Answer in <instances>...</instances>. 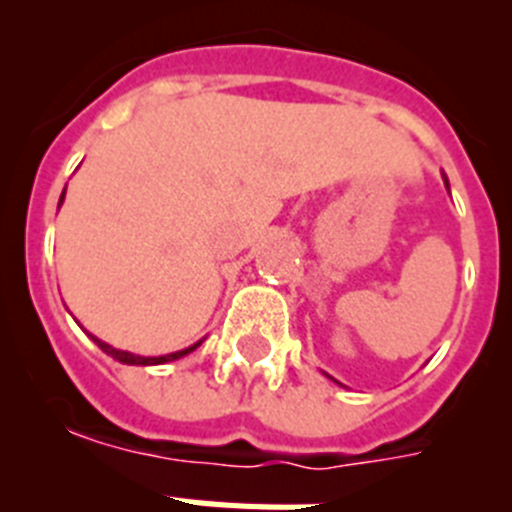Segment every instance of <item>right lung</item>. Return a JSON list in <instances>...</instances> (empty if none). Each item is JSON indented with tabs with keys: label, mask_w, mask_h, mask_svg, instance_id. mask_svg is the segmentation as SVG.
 Returning <instances> with one entry per match:
<instances>
[{
	"label": "right lung",
	"mask_w": 512,
	"mask_h": 512,
	"mask_svg": "<svg viewBox=\"0 0 512 512\" xmlns=\"http://www.w3.org/2000/svg\"><path fill=\"white\" fill-rule=\"evenodd\" d=\"M66 192V189H63ZM61 200H63V194H61ZM92 341L97 343L99 348H102L104 354L112 356V359L122 361V364H135V366H148V364H166V361H174V359H182V356H187L189 351H194V348L200 346V343H194V346L184 348V351H176V354H166V356H135V354H128V351H117V348L107 346L104 341H99V338L92 336Z\"/></svg>",
	"instance_id": "right-lung-1"
}]
</instances>
